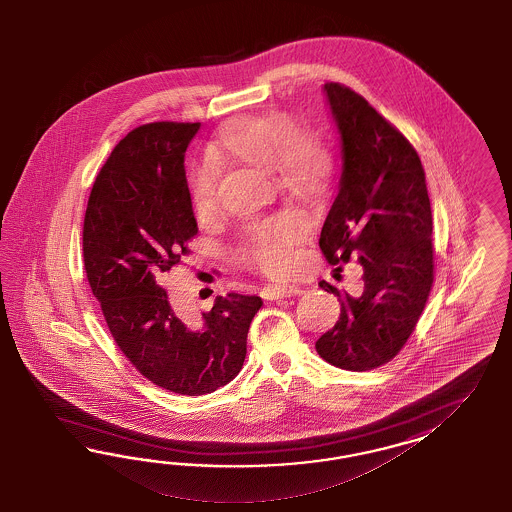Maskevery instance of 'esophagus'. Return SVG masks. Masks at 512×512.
Listing matches in <instances>:
<instances>
[{
  "instance_id": "obj_1",
  "label": "esophagus",
  "mask_w": 512,
  "mask_h": 512,
  "mask_svg": "<svg viewBox=\"0 0 512 512\" xmlns=\"http://www.w3.org/2000/svg\"><path fill=\"white\" fill-rule=\"evenodd\" d=\"M302 293L300 287L296 285H268L261 291V295L266 300H279V298H289V296H296Z\"/></svg>"
}]
</instances>
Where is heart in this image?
Segmentation results:
<instances>
[{"instance_id":"1","label":"heart","mask_w":512,"mask_h":512,"mask_svg":"<svg viewBox=\"0 0 512 512\" xmlns=\"http://www.w3.org/2000/svg\"><path fill=\"white\" fill-rule=\"evenodd\" d=\"M208 157L214 163H238L272 169L279 186L298 199H317L334 174V152L325 135L313 127H296L287 112L234 116L217 129ZM189 199L199 219H210L219 206L217 174L197 167L189 176ZM308 233V221L298 210L251 225L234 255L240 263L266 276H287L295 264L296 246Z\"/></svg>"}]
</instances>
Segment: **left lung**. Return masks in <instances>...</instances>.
<instances>
[{"mask_svg": "<svg viewBox=\"0 0 512 512\" xmlns=\"http://www.w3.org/2000/svg\"><path fill=\"white\" fill-rule=\"evenodd\" d=\"M326 99L341 133L343 171L319 238L326 261L362 266L358 295L321 281L341 304L340 319L315 349L328 364L366 372L390 362L413 334L434 285L432 208L413 144L340 82Z\"/></svg>", "mask_w": 512, "mask_h": 512, "instance_id": "left-lung-1", "label": "left lung"}]
</instances>
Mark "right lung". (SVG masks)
Returning a JSON list of instances; mask_svg holds the SVG:
<instances>
[{
    "mask_svg": "<svg viewBox=\"0 0 512 512\" xmlns=\"http://www.w3.org/2000/svg\"><path fill=\"white\" fill-rule=\"evenodd\" d=\"M201 124L129 131L93 182L82 227L86 278L135 370L174 394L201 396L242 370L259 296L229 293L201 315L174 313L163 276L199 233L184 154Z\"/></svg>",
    "mask_w": 512,
    "mask_h": 512,
    "instance_id": "1",
    "label": "right lung"
}]
</instances>
